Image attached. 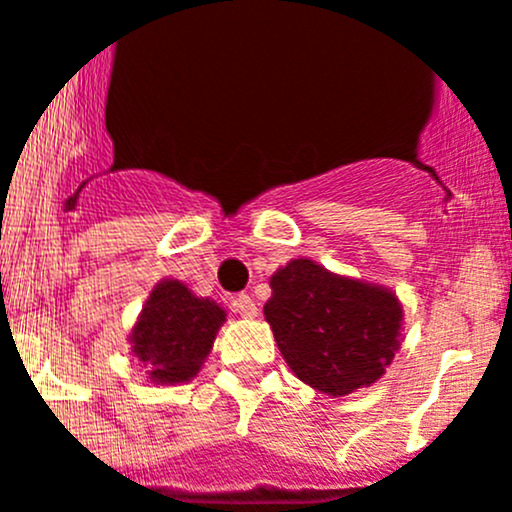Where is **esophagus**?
<instances>
[{
	"label": "esophagus",
	"instance_id": "34e87169",
	"mask_svg": "<svg viewBox=\"0 0 512 512\" xmlns=\"http://www.w3.org/2000/svg\"><path fill=\"white\" fill-rule=\"evenodd\" d=\"M232 308H234V313H240L242 318H255V315H257L255 300H252L250 295H245V293L234 295V298H232Z\"/></svg>",
	"mask_w": 512,
	"mask_h": 512
}]
</instances>
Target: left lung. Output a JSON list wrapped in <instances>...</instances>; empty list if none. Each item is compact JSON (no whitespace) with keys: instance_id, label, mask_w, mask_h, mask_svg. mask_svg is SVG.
<instances>
[{"instance_id":"1","label":"left lung","mask_w":512,"mask_h":512,"mask_svg":"<svg viewBox=\"0 0 512 512\" xmlns=\"http://www.w3.org/2000/svg\"><path fill=\"white\" fill-rule=\"evenodd\" d=\"M270 288L265 318L300 381L346 396L384 376L404 321L391 290L343 278L313 260H290Z\"/></svg>"}]
</instances>
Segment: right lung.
Listing matches in <instances>:
<instances>
[{
    "label": "right lung",
    "mask_w": 512,
    "mask_h": 512,
    "mask_svg": "<svg viewBox=\"0 0 512 512\" xmlns=\"http://www.w3.org/2000/svg\"><path fill=\"white\" fill-rule=\"evenodd\" d=\"M227 313L179 280H161L131 331L133 356L154 384H184L202 369Z\"/></svg>",
    "instance_id": "add662e5"
}]
</instances>
